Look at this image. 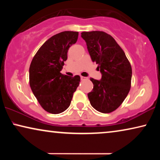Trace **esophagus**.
<instances>
[{"instance_id": "obj_1", "label": "esophagus", "mask_w": 160, "mask_h": 160, "mask_svg": "<svg viewBox=\"0 0 160 160\" xmlns=\"http://www.w3.org/2000/svg\"><path fill=\"white\" fill-rule=\"evenodd\" d=\"M87 78L86 77H84V76H81V80L84 81V80H86Z\"/></svg>"}]
</instances>
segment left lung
Segmentation results:
<instances>
[{
	"label": "left lung",
	"instance_id": "8db88e82",
	"mask_svg": "<svg viewBox=\"0 0 160 160\" xmlns=\"http://www.w3.org/2000/svg\"><path fill=\"white\" fill-rule=\"evenodd\" d=\"M92 62L102 74L100 80L91 78L93 89L89 92L91 106L103 113H111L122 103L131 87L132 68L114 38L102 31L82 32Z\"/></svg>",
	"mask_w": 160,
	"mask_h": 160
}]
</instances>
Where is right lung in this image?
<instances>
[{
	"label": "right lung",
	"instance_id": "obj_1",
	"mask_svg": "<svg viewBox=\"0 0 160 160\" xmlns=\"http://www.w3.org/2000/svg\"><path fill=\"white\" fill-rule=\"evenodd\" d=\"M78 32H61L48 39L32 58L29 69L30 86L41 107L53 114L62 113L71 104L80 76L60 73L68 51L76 43Z\"/></svg>",
	"mask_w": 160,
	"mask_h": 160
}]
</instances>
